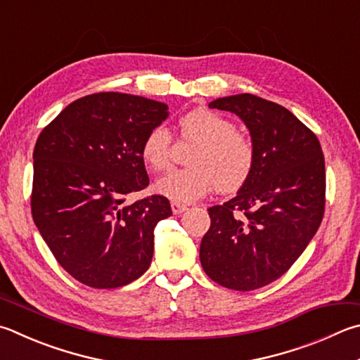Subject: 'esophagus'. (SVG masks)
Here are the masks:
<instances>
[{
    "mask_svg": "<svg viewBox=\"0 0 360 360\" xmlns=\"http://www.w3.org/2000/svg\"><path fill=\"white\" fill-rule=\"evenodd\" d=\"M186 209H187V206L182 205V202L172 201V211H173V214H181V212H184Z\"/></svg>",
    "mask_w": 360,
    "mask_h": 360,
    "instance_id": "obj_1",
    "label": "esophagus"
}]
</instances>
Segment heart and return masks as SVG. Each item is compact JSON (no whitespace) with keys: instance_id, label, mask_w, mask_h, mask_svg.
I'll list each match as a JSON object with an SVG mask.
<instances>
[{"instance_id":"b5f03b06","label":"heart","mask_w":360,"mask_h":360,"mask_svg":"<svg viewBox=\"0 0 360 360\" xmlns=\"http://www.w3.org/2000/svg\"><path fill=\"white\" fill-rule=\"evenodd\" d=\"M179 134L195 143L188 168L172 169L155 181L154 191L173 201L191 202L215 187L220 193L243 188L257 165V145L250 135L239 132L230 117L214 110L197 108L179 117ZM173 136L163 126H154L141 141L140 155L153 172L168 168Z\"/></svg>"}]
</instances>
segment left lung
<instances>
[{
	"instance_id": "obj_1",
	"label": "left lung",
	"mask_w": 360,
	"mask_h": 360,
	"mask_svg": "<svg viewBox=\"0 0 360 360\" xmlns=\"http://www.w3.org/2000/svg\"><path fill=\"white\" fill-rule=\"evenodd\" d=\"M211 108L236 113L257 145L247 184L207 209L201 239L207 277L225 288H263L290 269L321 225L326 168L316 135L290 110L253 94L221 97Z\"/></svg>"
}]
</instances>
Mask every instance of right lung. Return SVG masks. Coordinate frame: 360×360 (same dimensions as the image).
Returning a JSON list of instances; mask_svg holds the SVG:
<instances>
[{
	"mask_svg": "<svg viewBox=\"0 0 360 360\" xmlns=\"http://www.w3.org/2000/svg\"><path fill=\"white\" fill-rule=\"evenodd\" d=\"M168 105L140 96L97 93L68 105L36 141L31 214L58 263L99 290L148 271L154 228L172 215L163 195L127 202L149 186L140 148Z\"/></svg>",
	"mask_w": 360,
	"mask_h": 360,
	"instance_id": "add662e5",
	"label": "right lung"
}]
</instances>
